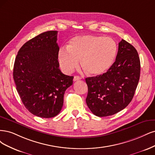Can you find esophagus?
I'll list each match as a JSON object with an SVG mask.
<instances>
[{"mask_svg":"<svg viewBox=\"0 0 155 155\" xmlns=\"http://www.w3.org/2000/svg\"><path fill=\"white\" fill-rule=\"evenodd\" d=\"M79 80H81V77H78V76H74L73 78V81H79Z\"/></svg>","mask_w":155,"mask_h":155,"instance_id":"34e87169","label":"esophagus"}]
</instances>
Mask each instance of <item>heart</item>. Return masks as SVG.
<instances>
[{"mask_svg": "<svg viewBox=\"0 0 155 155\" xmlns=\"http://www.w3.org/2000/svg\"><path fill=\"white\" fill-rule=\"evenodd\" d=\"M117 53V44L111 37L84 35L73 38L68 48H61L58 61L62 70L69 73L81 59V66L92 75H99L110 68Z\"/></svg>", "mask_w": 155, "mask_h": 155, "instance_id": "1", "label": "heart"}]
</instances>
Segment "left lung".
Instances as JSON below:
<instances>
[{
  "label": "left lung",
  "mask_w": 155,
  "mask_h": 155,
  "mask_svg": "<svg viewBox=\"0 0 155 155\" xmlns=\"http://www.w3.org/2000/svg\"><path fill=\"white\" fill-rule=\"evenodd\" d=\"M140 61L136 49L124 40L118 44L116 61L106 73L86 78V104L97 117L120 111L131 102L138 86Z\"/></svg>",
  "instance_id": "1"
}]
</instances>
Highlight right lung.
Masks as SVG:
<instances>
[{
	"mask_svg": "<svg viewBox=\"0 0 155 155\" xmlns=\"http://www.w3.org/2000/svg\"><path fill=\"white\" fill-rule=\"evenodd\" d=\"M57 31H48L29 40L19 49L13 79L24 106L33 114L52 118L61 111L64 94L73 76L59 69Z\"/></svg>",
	"mask_w": 155,
	"mask_h": 155,
	"instance_id": "add662e5",
	"label": "right lung"
}]
</instances>
